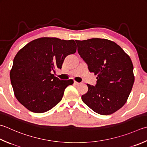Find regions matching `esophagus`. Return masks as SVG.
<instances>
[{
  "mask_svg": "<svg viewBox=\"0 0 147 147\" xmlns=\"http://www.w3.org/2000/svg\"><path fill=\"white\" fill-rule=\"evenodd\" d=\"M74 85H79V84H80V83L77 82H76V81H74Z\"/></svg>",
  "mask_w": 147,
  "mask_h": 147,
  "instance_id": "34e87169",
  "label": "esophagus"
}]
</instances>
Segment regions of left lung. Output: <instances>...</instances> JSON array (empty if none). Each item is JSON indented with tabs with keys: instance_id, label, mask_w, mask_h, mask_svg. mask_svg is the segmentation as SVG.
Segmentation results:
<instances>
[{
	"instance_id": "8db88e82",
	"label": "left lung",
	"mask_w": 147,
	"mask_h": 147,
	"mask_svg": "<svg viewBox=\"0 0 147 147\" xmlns=\"http://www.w3.org/2000/svg\"><path fill=\"white\" fill-rule=\"evenodd\" d=\"M78 52L90 73L97 75L95 86L87 84L83 102L96 113L108 115L125 105L134 82L133 65L120 46L106 39L76 40Z\"/></svg>"
}]
</instances>
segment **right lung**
I'll use <instances>...</instances> for the list:
<instances>
[{
	"label": "right lung",
	"mask_w": 147,
	"mask_h": 147,
	"mask_svg": "<svg viewBox=\"0 0 147 147\" xmlns=\"http://www.w3.org/2000/svg\"><path fill=\"white\" fill-rule=\"evenodd\" d=\"M76 51L74 40L41 37L28 42L13 60L10 71L16 99L32 112L41 113L62 100L65 88L73 80H60L52 72L61 69L65 58Z\"/></svg>",
	"instance_id": "add662e5"
}]
</instances>
